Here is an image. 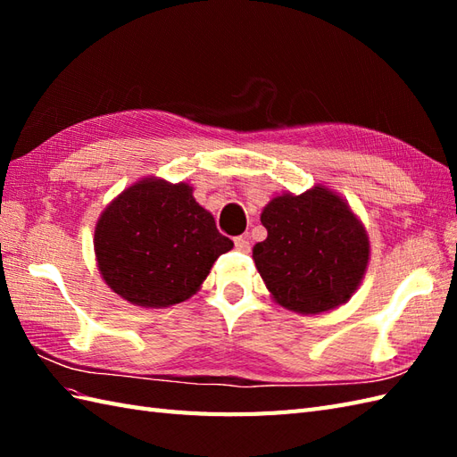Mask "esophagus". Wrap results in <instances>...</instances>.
Returning <instances> with one entry per match:
<instances>
[{
    "instance_id": "obj_1",
    "label": "esophagus",
    "mask_w": 457,
    "mask_h": 457,
    "mask_svg": "<svg viewBox=\"0 0 457 457\" xmlns=\"http://www.w3.org/2000/svg\"><path fill=\"white\" fill-rule=\"evenodd\" d=\"M234 244H236V249L244 251V253H247V251L251 249V245H249V239H247V237H244V236L236 237V239H234Z\"/></svg>"
}]
</instances>
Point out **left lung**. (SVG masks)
I'll return each mask as SVG.
<instances>
[{
	"label": "left lung",
	"mask_w": 457,
	"mask_h": 457,
	"mask_svg": "<svg viewBox=\"0 0 457 457\" xmlns=\"http://www.w3.org/2000/svg\"><path fill=\"white\" fill-rule=\"evenodd\" d=\"M267 239L253 261L278 306L312 316L345 304L367 273L371 245L347 200L326 184L280 192L261 212Z\"/></svg>",
	"instance_id": "left-lung-1"
}]
</instances>
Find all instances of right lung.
I'll list each match as a JSON object with an SVG mask.
<instances>
[{"label": "right lung", "mask_w": 457, "mask_h": 457, "mask_svg": "<svg viewBox=\"0 0 457 457\" xmlns=\"http://www.w3.org/2000/svg\"><path fill=\"white\" fill-rule=\"evenodd\" d=\"M192 184L145 177L120 192L94 228L104 283L133 306L169 308L202 288L234 241L192 196Z\"/></svg>", "instance_id": "add662e5"}]
</instances>
